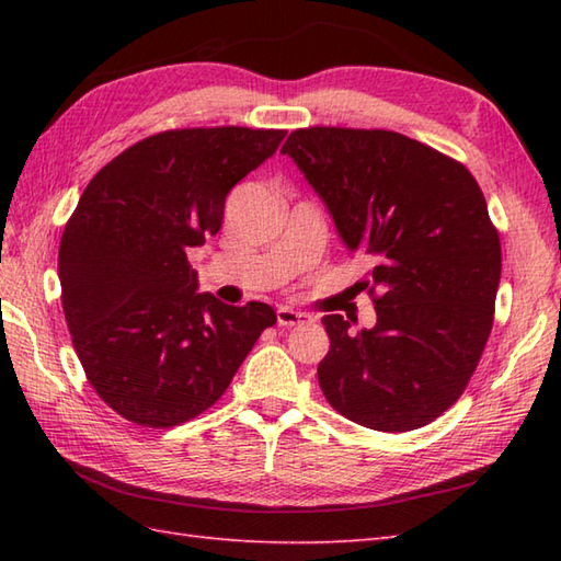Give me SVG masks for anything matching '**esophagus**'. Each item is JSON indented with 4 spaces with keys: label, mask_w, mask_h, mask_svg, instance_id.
<instances>
[{
    "label": "esophagus",
    "mask_w": 561,
    "mask_h": 561,
    "mask_svg": "<svg viewBox=\"0 0 561 561\" xmlns=\"http://www.w3.org/2000/svg\"><path fill=\"white\" fill-rule=\"evenodd\" d=\"M308 320H311V316H306L301 311H294V308H287V306L277 308V325L279 328H294V325L308 323Z\"/></svg>",
    "instance_id": "obj_1"
}]
</instances>
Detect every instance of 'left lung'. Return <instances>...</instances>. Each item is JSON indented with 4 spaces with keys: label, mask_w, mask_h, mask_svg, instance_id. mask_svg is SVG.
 <instances>
[{
    "label": "left lung",
    "mask_w": 561,
    "mask_h": 561,
    "mask_svg": "<svg viewBox=\"0 0 561 561\" xmlns=\"http://www.w3.org/2000/svg\"><path fill=\"white\" fill-rule=\"evenodd\" d=\"M282 153L323 199L350 253L371 260L376 325L325 316L328 402L376 432H412L468 386L502 277V245L462 163L388 129L308 127Z\"/></svg>",
    "instance_id": "left-lung-1"
}]
</instances>
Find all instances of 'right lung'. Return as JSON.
Returning a JSON list of instances; mask_svg holds the SVG:
<instances>
[{"mask_svg":"<svg viewBox=\"0 0 561 561\" xmlns=\"http://www.w3.org/2000/svg\"><path fill=\"white\" fill-rule=\"evenodd\" d=\"M284 129H171L93 175L65 226L57 272L89 383L125 420L169 428L229 388L272 306L197 294L190 248L219 233L226 195L265 163Z\"/></svg>","mask_w":561,"mask_h":561,"instance_id":"right-lung-1","label":"right lung"}]
</instances>
